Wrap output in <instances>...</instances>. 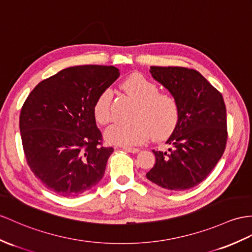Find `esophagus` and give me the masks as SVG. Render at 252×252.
Returning a JSON list of instances; mask_svg holds the SVG:
<instances>
[{
  "label": "esophagus",
  "mask_w": 252,
  "mask_h": 252,
  "mask_svg": "<svg viewBox=\"0 0 252 252\" xmlns=\"http://www.w3.org/2000/svg\"><path fill=\"white\" fill-rule=\"evenodd\" d=\"M123 150L128 152V153H132V154H136V153H138L140 151L139 149H136V147H126V146L123 147Z\"/></svg>",
  "instance_id": "34e87169"
}]
</instances>
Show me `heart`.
<instances>
[{
  "label": "heart",
  "instance_id": "heart-1",
  "mask_svg": "<svg viewBox=\"0 0 252 252\" xmlns=\"http://www.w3.org/2000/svg\"><path fill=\"white\" fill-rule=\"evenodd\" d=\"M123 89L137 101L130 123H114L105 131L107 142L131 146L149 140L153 134L155 139H162L172 132L180 120V105L175 97L159 93L156 83L141 73L128 77ZM112 92L102 91L94 103V116L98 123L107 124L111 119Z\"/></svg>",
  "mask_w": 252,
  "mask_h": 252
}]
</instances>
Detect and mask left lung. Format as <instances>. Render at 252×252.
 Returning <instances> with one entry per match:
<instances>
[{"label":"left lung","instance_id":"obj_1","mask_svg":"<svg viewBox=\"0 0 252 252\" xmlns=\"http://www.w3.org/2000/svg\"><path fill=\"white\" fill-rule=\"evenodd\" d=\"M150 72L179 102L180 120L165 142L169 152L153 151L156 162L146 177L169 190L190 189L206 179L224 152L223 97L194 69L151 66Z\"/></svg>","mask_w":252,"mask_h":252}]
</instances>
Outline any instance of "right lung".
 Returning a JSON list of instances; mask_svg holds the SVG:
<instances>
[{
	"instance_id": "right-lung-1",
	"label": "right lung",
	"mask_w": 252,
	"mask_h": 252,
	"mask_svg": "<svg viewBox=\"0 0 252 252\" xmlns=\"http://www.w3.org/2000/svg\"><path fill=\"white\" fill-rule=\"evenodd\" d=\"M114 66L65 68L39 82L20 113V133L30 169L62 197H77L99 183L112 147L101 145L94 103L120 77Z\"/></svg>"
}]
</instances>
